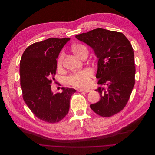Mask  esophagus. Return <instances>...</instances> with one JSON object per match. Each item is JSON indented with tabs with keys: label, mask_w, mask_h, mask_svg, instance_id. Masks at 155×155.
<instances>
[{
	"label": "esophagus",
	"mask_w": 155,
	"mask_h": 155,
	"mask_svg": "<svg viewBox=\"0 0 155 155\" xmlns=\"http://www.w3.org/2000/svg\"><path fill=\"white\" fill-rule=\"evenodd\" d=\"M78 91H80V92H82V91H84V92H89L90 90H82V89H78Z\"/></svg>",
	"instance_id": "obj_1"
}]
</instances>
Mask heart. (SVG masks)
<instances>
[{
  "instance_id": "obj_1",
  "label": "heart",
  "mask_w": 155,
  "mask_h": 155,
  "mask_svg": "<svg viewBox=\"0 0 155 155\" xmlns=\"http://www.w3.org/2000/svg\"><path fill=\"white\" fill-rule=\"evenodd\" d=\"M72 51L73 54L79 58H81L82 55L87 52V48L81 44L74 45L71 47ZM64 58V54L61 53L57 61V68H61L62 66V61ZM94 75L93 71L90 68H84L71 76L67 78L68 83L76 88H85L89 86L90 83V79Z\"/></svg>"
}]
</instances>
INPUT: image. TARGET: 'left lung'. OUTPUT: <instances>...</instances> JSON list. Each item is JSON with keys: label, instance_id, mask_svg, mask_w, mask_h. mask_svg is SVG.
<instances>
[{"label": "left lung", "instance_id": "1", "mask_svg": "<svg viewBox=\"0 0 155 155\" xmlns=\"http://www.w3.org/2000/svg\"><path fill=\"white\" fill-rule=\"evenodd\" d=\"M94 50L98 58V91L100 100L90 104L96 114L111 117L125 107L135 84V64L133 47L122 33L96 28L76 35Z\"/></svg>", "mask_w": 155, "mask_h": 155}]
</instances>
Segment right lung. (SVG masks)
<instances>
[{"label":"right lung","mask_w":155,"mask_h":155,"mask_svg":"<svg viewBox=\"0 0 155 155\" xmlns=\"http://www.w3.org/2000/svg\"><path fill=\"white\" fill-rule=\"evenodd\" d=\"M70 38H50L28 46L21 61L19 73L24 101L39 119L51 123L68 114L70 101L76 90L62 87L54 94L51 83L57 70V58Z\"/></svg>","instance_id":"obj_1"}]
</instances>
